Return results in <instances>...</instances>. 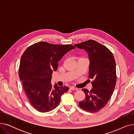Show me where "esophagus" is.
Returning <instances> with one entry per match:
<instances>
[{"label": "esophagus", "mask_w": 134, "mask_h": 134, "mask_svg": "<svg viewBox=\"0 0 134 134\" xmlns=\"http://www.w3.org/2000/svg\"><path fill=\"white\" fill-rule=\"evenodd\" d=\"M70 89H71V90H78V88L74 87V86H71V87H70Z\"/></svg>", "instance_id": "obj_1"}]
</instances>
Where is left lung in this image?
<instances>
[{
    "instance_id": "1",
    "label": "left lung",
    "mask_w": 134,
    "mask_h": 134,
    "mask_svg": "<svg viewBox=\"0 0 134 134\" xmlns=\"http://www.w3.org/2000/svg\"><path fill=\"white\" fill-rule=\"evenodd\" d=\"M85 50L90 60L89 78L93 79V88L90 91L82 88L85 99L79 107L90 112H97L107 104L116 83V62L109 49L98 42L90 40L74 45Z\"/></svg>"
}]
</instances>
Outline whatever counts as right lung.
Here are the masks:
<instances>
[{
	"mask_svg": "<svg viewBox=\"0 0 134 134\" xmlns=\"http://www.w3.org/2000/svg\"><path fill=\"white\" fill-rule=\"evenodd\" d=\"M75 47L40 42L28 47L21 57L19 76L32 106L41 112L51 111L58 106L67 86H52V74L58 68V62Z\"/></svg>",
	"mask_w": 134,
	"mask_h": 134,
	"instance_id": "obj_1",
	"label": "right lung"
}]
</instances>
